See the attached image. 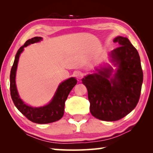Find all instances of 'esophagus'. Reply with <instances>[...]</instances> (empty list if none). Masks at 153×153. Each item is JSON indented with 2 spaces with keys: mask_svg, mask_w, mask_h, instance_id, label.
<instances>
[{
  "mask_svg": "<svg viewBox=\"0 0 153 153\" xmlns=\"http://www.w3.org/2000/svg\"><path fill=\"white\" fill-rule=\"evenodd\" d=\"M74 76H76L77 79H81L82 77V74L80 71H75Z\"/></svg>",
  "mask_w": 153,
  "mask_h": 153,
  "instance_id": "obj_1",
  "label": "esophagus"
}]
</instances>
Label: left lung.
Returning a JSON list of instances; mask_svg holds the SVG:
<instances>
[{
	"label": "left lung",
	"instance_id": "1",
	"mask_svg": "<svg viewBox=\"0 0 153 153\" xmlns=\"http://www.w3.org/2000/svg\"><path fill=\"white\" fill-rule=\"evenodd\" d=\"M120 46L111 51L112 61L117 65L111 77L112 68L82 79L88 90L90 111L100 120H120L132 111L139 101L143 72L136 48L127 38L118 36L113 40Z\"/></svg>",
	"mask_w": 153,
	"mask_h": 153
}]
</instances>
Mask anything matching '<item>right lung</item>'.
Masks as SVG:
<instances>
[{
  "label": "right lung",
  "instance_id": "obj_1",
  "mask_svg": "<svg viewBox=\"0 0 153 153\" xmlns=\"http://www.w3.org/2000/svg\"><path fill=\"white\" fill-rule=\"evenodd\" d=\"M42 40L41 37H34L27 40L24 46H21L15 55V61L10 74V92L14 105L25 117L33 123L45 124L55 122L61 119L64 114L65 102L72 88L77 84V80L71 77L60 84L55 96L48 105L42 107H30L22 101L18 94L15 85V74L20 54L30 44L38 42Z\"/></svg>",
  "mask_w": 153,
  "mask_h": 153
}]
</instances>
